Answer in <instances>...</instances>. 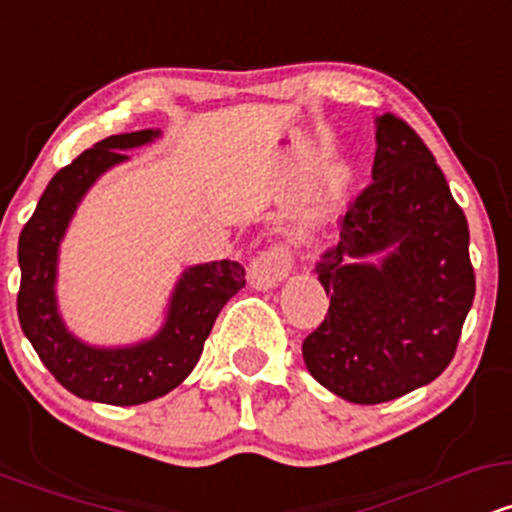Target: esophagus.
<instances>
[{"mask_svg": "<svg viewBox=\"0 0 512 512\" xmlns=\"http://www.w3.org/2000/svg\"><path fill=\"white\" fill-rule=\"evenodd\" d=\"M293 267V255L284 245H269L267 250H262L255 260L250 262L248 269V281L252 289H274L279 286V281L286 279V274Z\"/></svg>", "mask_w": 512, "mask_h": 512, "instance_id": "obj_1", "label": "esophagus"}]
</instances>
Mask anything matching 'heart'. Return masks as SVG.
<instances>
[{
	"instance_id": "1",
	"label": "heart",
	"mask_w": 512,
	"mask_h": 512,
	"mask_svg": "<svg viewBox=\"0 0 512 512\" xmlns=\"http://www.w3.org/2000/svg\"><path fill=\"white\" fill-rule=\"evenodd\" d=\"M342 190H344V173L342 170L334 168L327 173V178H325V192H327V197H337Z\"/></svg>"
}]
</instances>
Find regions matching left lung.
<instances>
[{
  "mask_svg": "<svg viewBox=\"0 0 512 512\" xmlns=\"http://www.w3.org/2000/svg\"><path fill=\"white\" fill-rule=\"evenodd\" d=\"M375 144L373 182L315 267L330 310L303 342L310 375L354 404L436 380L474 301L467 219L436 158L392 113L375 117Z\"/></svg>",
  "mask_w": 512,
  "mask_h": 512,
  "instance_id": "1",
  "label": "left lung"
}]
</instances>
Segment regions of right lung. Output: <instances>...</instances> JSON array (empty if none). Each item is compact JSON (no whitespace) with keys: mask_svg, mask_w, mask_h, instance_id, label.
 <instances>
[{"mask_svg":"<svg viewBox=\"0 0 512 512\" xmlns=\"http://www.w3.org/2000/svg\"><path fill=\"white\" fill-rule=\"evenodd\" d=\"M158 129L113 134L64 166L45 187L19 236L21 330L62 387L91 402L132 407L175 390L202 356L221 308L245 286L243 264H195L180 274L166 322L132 346H91L74 337L57 310V257L76 207L105 170L127 161V149L151 144Z\"/></svg>","mask_w":512,"mask_h":512,"instance_id":"obj_1","label":"right lung"}]
</instances>
